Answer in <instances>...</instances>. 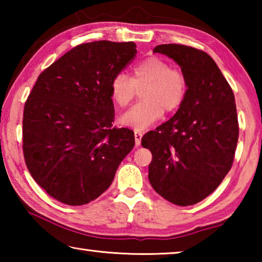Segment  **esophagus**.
I'll use <instances>...</instances> for the list:
<instances>
[{"mask_svg": "<svg viewBox=\"0 0 262 262\" xmlns=\"http://www.w3.org/2000/svg\"><path fill=\"white\" fill-rule=\"evenodd\" d=\"M135 144L136 147H139V145H141V139H142V133L140 132H135Z\"/></svg>", "mask_w": 262, "mask_h": 262, "instance_id": "esophagus-1", "label": "esophagus"}]
</instances>
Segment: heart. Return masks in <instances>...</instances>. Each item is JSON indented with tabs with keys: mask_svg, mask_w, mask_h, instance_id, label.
Returning a JSON list of instances; mask_svg holds the SVG:
<instances>
[{
	"mask_svg": "<svg viewBox=\"0 0 262 262\" xmlns=\"http://www.w3.org/2000/svg\"><path fill=\"white\" fill-rule=\"evenodd\" d=\"M142 87L143 100L119 118L120 125L140 132L156 122L164 110L171 113L180 107L187 92V81L180 70L171 68L165 60L151 56L133 67L130 78L123 73L115 75L110 85L111 98L119 107H126Z\"/></svg>",
	"mask_w": 262,
	"mask_h": 262,
	"instance_id": "obj_1",
	"label": "heart"
}]
</instances>
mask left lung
<instances>
[{
    "mask_svg": "<svg viewBox=\"0 0 262 262\" xmlns=\"http://www.w3.org/2000/svg\"><path fill=\"white\" fill-rule=\"evenodd\" d=\"M179 64L186 97L170 120L142 137L152 154L149 181L165 200L192 206L219 187L232 166L238 142L236 101L216 62L196 48L156 46Z\"/></svg>",
    "mask_w": 262,
    "mask_h": 262,
    "instance_id": "8db88e82",
    "label": "left lung"
}]
</instances>
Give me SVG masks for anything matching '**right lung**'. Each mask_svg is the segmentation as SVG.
<instances>
[{"label": "right lung", "instance_id": "right-lung-1", "mask_svg": "<svg viewBox=\"0 0 262 262\" xmlns=\"http://www.w3.org/2000/svg\"><path fill=\"white\" fill-rule=\"evenodd\" d=\"M136 52L132 41L82 43L39 75L24 106L23 152L35 183L57 201H94L134 148L133 130L112 127L110 85Z\"/></svg>", "mask_w": 262, "mask_h": 262}]
</instances>
